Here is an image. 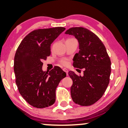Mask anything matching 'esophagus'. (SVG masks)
<instances>
[{
  "mask_svg": "<svg viewBox=\"0 0 128 128\" xmlns=\"http://www.w3.org/2000/svg\"><path fill=\"white\" fill-rule=\"evenodd\" d=\"M63 71H64V72H66V74H67V76L68 75V70L67 69H66V68H63Z\"/></svg>",
  "mask_w": 128,
  "mask_h": 128,
  "instance_id": "34e87169",
  "label": "esophagus"
}]
</instances>
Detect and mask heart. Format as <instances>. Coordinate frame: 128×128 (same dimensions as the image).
<instances>
[{
	"mask_svg": "<svg viewBox=\"0 0 128 128\" xmlns=\"http://www.w3.org/2000/svg\"><path fill=\"white\" fill-rule=\"evenodd\" d=\"M61 63L64 66H67L68 64L67 60H63L61 61Z\"/></svg>",
	"mask_w": 128,
	"mask_h": 128,
	"instance_id": "b5f03b06",
	"label": "heart"
}]
</instances>
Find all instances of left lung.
<instances>
[{
  "label": "left lung",
  "instance_id": "left-lung-1",
  "mask_svg": "<svg viewBox=\"0 0 128 128\" xmlns=\"http://www.w3.org/2000/svg\"><path fill=\"white\" fill-rule=\"evenodd\" d=\"M78 40L79 52L73 58V66L84 69L83 76L70 71L72 80L71 96L73 102L80 106L93 104L102 97L108 86L111 72V61L107 51L96 34L83 27H74L66 30Z\"/></svg>",
  "mask_w": 128,
  "mask_h": 128
}]
</instances>
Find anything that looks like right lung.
I'll use <instances>...</instances> for the list:
<instances>
[{
  "label": "right lung",
  "mask_w": 128,
  "mask_h": 128,
  "mask_svg": "<svg viewBox=\"0 0 128 128\" xmlns=\"http://www.w3.org/2000/svg\"><path fill=\"white\" fill-rule=\"evenodd\" d=\"M66 30L63 27L34 30L19 44L14 58L16 84L20 95L36 108L51 106L56 101V90L66 77L60 67L43 72V60L51 54V44Z\"/></svg>",
  "instance_id": "add662e5"
}]
</instances>
